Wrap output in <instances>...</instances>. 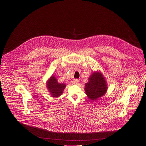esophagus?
Instances as JSON below:
<instances>
[{"label": "esophagus", "mask_w": 146, "mask_h": 146, "mask_svg": "<svg viewBox=\"0 0 146 146\" xmlns=\"http://www.w3.org/2000/svg\"><path fill=\"white\" fill-rule=\"evenodd\" d=\"M73 82V84H78L80 81H79V80H78V79H74Z\"/></svg>", "instance_id": "1"}]
</instances>
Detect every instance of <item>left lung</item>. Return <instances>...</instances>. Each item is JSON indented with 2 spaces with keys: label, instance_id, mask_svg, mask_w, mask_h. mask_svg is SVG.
<instances>
[{
  "label": "left lung",
  "instance_id": "8db88e82",
  "mask_svg": "<svg viewBox=\"0 0 146 146\" xmlns=\"http://www.w3.org/2000/svg\"><path fill=\"white\" fill-rule=\"evenodd\" d=\"M85 86L84 90L88 98L93 100L103 96L108 89L105 77L99 72H94L91 74Z\"/></svg>",
  "mask_w": 146,
  "mask_h": 146
}]
</instances>
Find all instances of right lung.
Instances as JSON below:
<instances>
[{
  "label": "right lung",
  "instance_id": "right-lung-1",
  "mask_svg": "<svg viewBox=\"0 0 146 146\" xmlns=\"http://www.w3.org/2000/svg\"><path fill=\"white\" fill-rule=\"evenodd\" d=\"M47 88L52 97H59L63 93V91L66 87L64 83H59L55 77L52 76L47 82Z\"/></svg>",
  "mask_w": 146,
  "mask_h": 146
}]
</instances>
